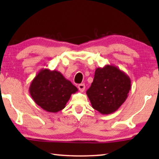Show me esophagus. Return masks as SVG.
Segmentation results:
<instances>
[{
    "label": "esophagus",
    "instance_id": "34e87169",
    "mask_svg": "<svg viewBox=\"0 0 159 159\" xmlns=\"http://www.w3.org/2000/svg\"><path fill=\"white\" fill-rule=\"evenodd\" d=\"M78 88H79V90L80 91V92H83L85 89V84H79L78 85Z\"/></svg>",
    "mask_w": 159,
    "mask_h": 159
}]
</instances>
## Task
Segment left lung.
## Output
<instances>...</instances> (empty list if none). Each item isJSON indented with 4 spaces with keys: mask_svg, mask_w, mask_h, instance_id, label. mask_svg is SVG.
<instances>
[{
    "mask_svg": "<svg viewBox=\"0 0 159 159\" xmlns=\"http://www.w3.org/2000/svg\"><path fill=\"white\" fill-rule=\"evenodd\" d=\"M130 88V77L117 66L107 64L96 69L86 94L93 109L102 114H110L124 103Z\"/></svg>",
    "mask_w": 159,
    "mask_h": 159,
    "instance_id": "8db88e82",
    "label": "left lung"
}]
</instances>
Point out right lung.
Masks as SVG:
<instances>
[{"label": "right lung", "mask_w": 159, "mask_h": 159, "mask_svg": "<svg viewBox=\"0 0 159 159\" xmlns=\"http://www.w3.org/2000/svg\"><path fill=\"white\" fill-rule=\"evenodd\" d=\"M32 99L48 112L57 113L66 107L78 88L57 70L42 69L29 88Z\"/></svg>", "instance_id": "right-lung-1"}]
</instances>
